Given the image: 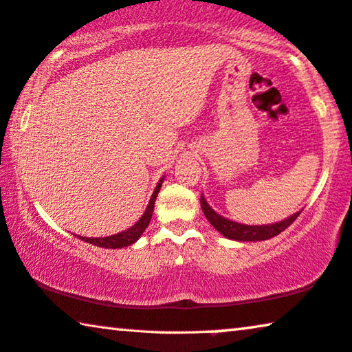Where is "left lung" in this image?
<instances>
[{"label": "left lung", "mask_w": 352, "mask_h": 352, "mask_svg": "<svg viewBox=\"0 0 352 352\" xmlns=\"http://www.w3.org/2000/svg\"><path fill=\"white\" fill-rule=\"evenodd\" d=\"M200 203L201 210L205 212V216L208 221H210L211 226L216 228L217 232H221V235L228 239H235V241H263V239L276 236L281 232L286 230L290 223L300 216V212H302L298 211L292 214L290 217L284 219L281 222L268 223V226H244V223L233 222L230 219H226L222 217L221 214H217L210 205H208L203 195L200 198Z\"/></svg>", "instance_id": "left-lung-1"}]
</instances>
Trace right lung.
<instances>
[{"instance_id": "1", "label": "right lung", "mask_w": 352, "mask_h": 352, "mask_svg": "<svg viewBox=\"0 0 352 352\" xmlns=\"http://www.w3.org/2000/svg\"><path fill=\"white\" fill-rule=\"evenodd\" d=\"M162 182H164V177H162V179L159 181V184H157L154 193H152V197H151V200H149V205H147L144 214H142L140 221L136 222L133 227H130L129 230L117 233V235L103 236V238H87V236H79V235H78V238L82 239V241H85V243L95 244V246L106 248V249L126 248V246H130V244H133L135 241H138V238L142 235V232L146 230L147 226H149V222H151L152 212H154L155 198H157V195H159V192H160Z\"/></svg>"}]
</instances>
